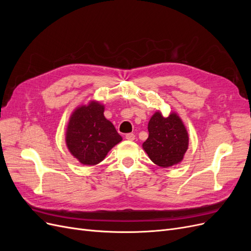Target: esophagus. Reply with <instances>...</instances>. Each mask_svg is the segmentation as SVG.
Masks as SVG:
<instances>
[{
    "label": "esophagus",
    "instance_id": "34e87169",
    "mask_svg": "<svg viewBox=\"0 0 251 251\" xmlns=\"http://www.w3.org/2000/svg\"><path fill=\"white\" fill-rule=\"evenodd\" d=\"M126 139L128 141H133L135 139V135L133 133H128L126 135Z\"/></svg>",
    "mask_w": 251,
    "mask_h": 251
}]
</instances>
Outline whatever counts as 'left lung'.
I'll return each mask as SVG.
<instances>
[{
  "label": "left lung",
  "instance_id": "8db88e82",
  "mask_svg": "<svg viewBox=\"0 0 251 251\" xmlns=\"http://www.w3.org/2000/svg\"><path fill=\"white\" fill-rule=\"evenodd\" d=\"M149 138L142 147L155 164L169 168L179 163L188 147V135L179 116L156 112L149 123Z\"/></svg>",
  "mask_w": 251,
  "mask_h": 251
}]
</instances>
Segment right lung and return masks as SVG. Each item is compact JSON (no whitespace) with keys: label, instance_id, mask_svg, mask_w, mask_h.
Instances as JSON below:
<instances>
[{"label":"right lung","instance_id":"obj_1","mask_svg":"<svg viewBox=\"0 0 251 251\" xmlns=\"http://www.w3.org/2000/svg\"><path fill=\"white\" fill-rule=\"evenodd\" d=\"M103 105L92 102L75 110L67 128L70 153L86 165L102 161L108 151L121 141L115 126L103 116Z\"/></svg>","mask_w":251,"mask_h":251}]
</instances>
